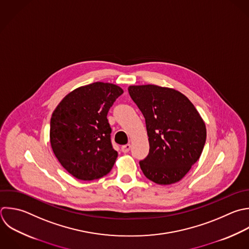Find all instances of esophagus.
Instances as JSON below:
<instances>
[{
  "label": "esophagus",
  "instance_id": "obj_1",
  "mask_svg": "<svg viewBox=\"0 0 249 249\" xmlns=\"http://www.w3.org/2000/svg\"><path fill=\"white\" fill-rule=\"evenodd\" d=\"M130 148H131V145H130V144H126V145L122 146V151H123V153H124V154H125V153L129 152Z\"/></svg>",
  "mask_w": 249,
  "mask_h": 249
}]
</instances>
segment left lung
Masks as SVG:
<instances>
[{"mask_svg": "<svg viewBox=\"0 0 249 249\" xmlns=\"http://www.w3.org/2000/svg\"><path fill=\"white\" fill-rule=\"evenodd\" d=\"M128 92L146 122L150 150L139 161L144 175L160 185L180 181L203 150V120L193 103L173 89L130 86Z\"/></svg>", "mask_w": 249, "mask_h": 249, "instance_id": "left-lung-1", "label": "left lung"}]
</instances>
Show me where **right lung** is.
I'll list each match as a JSON object with an SVG mask.
<instances>
[{
    "label": "right lung",
    "instance_id": "add662e5",
    "mask_svg": "<svg viewBox=\"0 0 249 249\" xmlns=\"http://www.w3.org/2000/svg\"><path fill=\"white\" fill-rule=\"evenodd\" d=\"M124 90L96 82L78 88L57 105L51 119V145L74 177L90 181L108 174L118 157L111 143L107 114Z\"/></svg>",
    "mask_w": 249,
    "mask_h": 249
}]
</instances>
